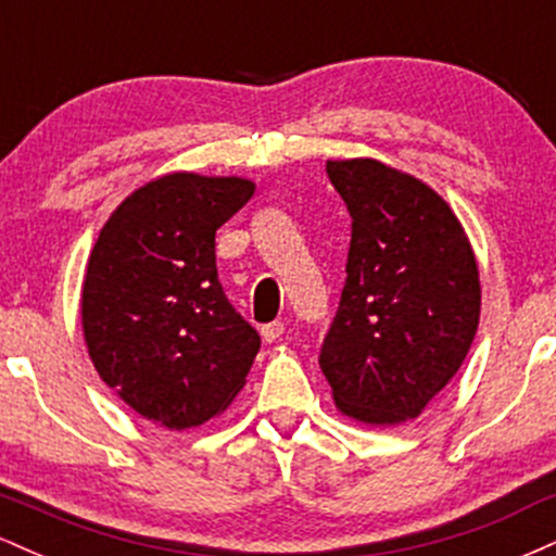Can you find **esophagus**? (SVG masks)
<instances>
[{
  "instance_id": "1",
  "label": "esophagus",
  "mask_w": 556,
  "mask_h": 556,
  "mask_svg": "<svg viewBox=\"0 0 556 556\" xmlns=\"http://www.w3.org/2000/svg\"><path fill=\"white\" fill-rule=\"evenodd\" d=\"M282 334H285V321H271L261 327V337H264V342H277Z\"/></svg>"
}]
</instances>
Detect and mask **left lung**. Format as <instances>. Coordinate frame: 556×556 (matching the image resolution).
I'll return each instance as SVG.
<instances>
[{"instance_id":"1","label":"left lung","mask_w":556,"mask_h":556,"mask_svg":"<svg viewBox=\"0 0 556 556\" xmlns=\"http://www.w3.org/2000/svg\"><path fill=\"white\" fill-rule=\"evenodd\" d=\"M353 219L340 308L318 366L344 416L418 418L463 366L481 316L468 235L446 201L376 159L327 162Z\"/></svg>"}]
</instances>
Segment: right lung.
<instances>
[{"label": "right lung", "instance_id": "obj_1", "mask_svg": "<svg viewBox=\"0 0 556 556\" xmlns=\"http://www.w3.org/2000/svg\"><path fill=\"white\" fill-rule=\"evenodd\" d=\"M242 177L172 172L114 208L86 266L83 337L132 410L193 429L227 410L261 348L216 274L214 238L251 201Z\"/></svg>", "mask_w": 556, "mask_h": 556}]
</instances>
